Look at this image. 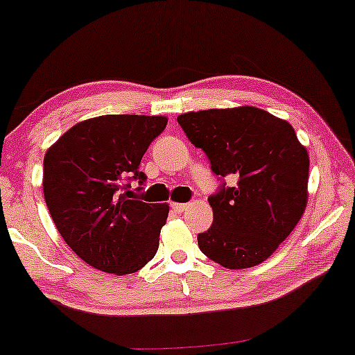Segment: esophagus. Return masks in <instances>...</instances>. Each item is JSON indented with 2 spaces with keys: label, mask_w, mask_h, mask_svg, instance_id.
I'll return each mask as SVG.
<instances>
[{
  "label": "esophagus",
  "mask_w": 355,
  "mask_h": 355,
  "mask_svg": "<svg viewBox=\"0 0 355 355\" xmlns=\"http://www.w3.org/2000/svg\"><path fill=\"white\" fill-rule=\"evenodd\" d=\"M172 208L177 213H182V211H185L187 208H189V205H187V203H172Z\"/></svg>",
  "instance_id": "34e87169"
}]
</instances>
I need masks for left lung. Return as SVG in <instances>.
Listing matches in <instances>:
<instances>
[{"mask_svg":"<svg viewBox=\"0 0 355 355\" xmlns=\"http://www.w3.org/2000/svg\"><path fill=\"white\" fill-rule=\"evenodd\" d=\"M177 121L207 153L213 173L238 178L208 198L213 225L198 234L202 253L228 270L263 263L306 210V147L291 123L251 105L187 112Z\"/></svg>","mask_w":355,"mask_h":355,"instance_id":"8db88e82","label":"left lung"}]
</instances>
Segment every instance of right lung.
Listing matches in <instances>:
<instances>
[{
  "label": "right lung",
  "mask_w": 355,
  "mask_h": 355,
  "mask_svg": "<svg viewBox=\"0 0 355 355\" xmlns=\"http://www.w3.org/2000/svg\"><path fill=\"white\" fill-rule=\"evenodd\" d=\"M164 115H101L72 125L44 155L42 190L62 240L89 266L115 276L144 268L159 250L168 203L123 190L142 185L140 160L164 132Z\"/></svg>",
  "instance_id": "1"
}]
</instances>
